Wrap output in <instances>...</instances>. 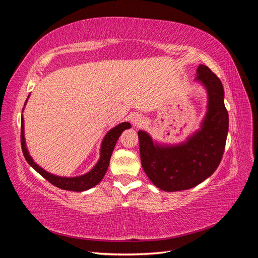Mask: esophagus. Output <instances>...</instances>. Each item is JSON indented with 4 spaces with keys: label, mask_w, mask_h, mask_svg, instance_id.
<instances>
[{
    "label": "esophagus",
    "mask_w": 258,
    "mask_h": 258,
    "mask_svg": "<svg viewBox=\"0 0 258 258\" xmlns=\"http://www.w3.org/2000/svg\"><path fill=\"white\" fill-rule=\"evenodd\" d=\"M130 121H131L132 124H134V126H140V124L143 123L144 119H143L142 115H140L138 113H135V114H132L130 116Z\"/></svg>",
    "instance_id": "esophagus-1"
}]
</instances>
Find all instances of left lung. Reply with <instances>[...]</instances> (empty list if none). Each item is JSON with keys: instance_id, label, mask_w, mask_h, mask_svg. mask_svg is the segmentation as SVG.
Listing matches in <instances>:
<instances>
[{"instance_id": "left-lung-1", "label": "left lung", "mask_w": 258, "mask_h": 258, "mask_svg": "<svg viewBox=\"0 0 258 258\" xmlns=\"http://www.w3.org/2000/svg\"><path fill=\"white\" fill-rule=\"evenodd\" d=\"M195 81L204 85L208 92V110L199 130L176 145L158 144L147 132H138L144 172L165 191L189 189L204 182L214 173L225 151L229 120L222 82L202 64Z\"/></svg>"}]
</instances>
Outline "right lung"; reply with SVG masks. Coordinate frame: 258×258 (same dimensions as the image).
<instances>
[{
  "label": "right lung",
  "mask_w": 258,
  "mask_h": 258,
  "mask_svg": "<svg viewBox=\"0 0 258 258\" xmlns=\"http://www.w3.org/2000/svg\"><path fill=\"white\" fill-rule=\"evenodd\" d=\"M28 99L26 100V103ZM23 124H25V121H23V117L21 116V148H22L23 156H25V158L28 161L29 165L32 167L36 172L40 173L44 178L47 179L49 183L58 187V188L64 189V190H72V191L87 190L92 188V187L96 186L98 183H100L101 179L103 178V176L106 173L108 165H110V159H111V156L117 140H118L121 132L124 129H129L131 127V124L126 121V122H121L119 124H117L116 127L111 129L104 137L102 143H101L100 159L96 163V166L93 167L89 172L85 173L83 175L74 176V177H66V176L53 175L34 162V160L30 156L28 148L26 146L25 127H23Z\"/></svg>",
  "instance_id": "obj_1"
}]
</instances>
